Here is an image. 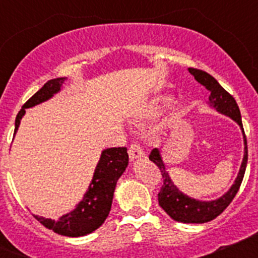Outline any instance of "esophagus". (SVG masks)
I'll return each instance as SVG.
<instances>
[{
	"instance_id": "1",
	"label": "esophagus",
	"mask_w": 258,
	"mask_h": 258,
	"mask_svg": "<svg viewBox=\"0 0 258 258\" xmlns=\"http://www.w3.org/2000/svg\"><path fill=\"white\" fill-rule=\"evenodd\" d=\"M129 157L131 160H137V159H141V157H145V151H143L142 146L138 142H133L131 146H129Z\"/></svg>"
}]
</instances>
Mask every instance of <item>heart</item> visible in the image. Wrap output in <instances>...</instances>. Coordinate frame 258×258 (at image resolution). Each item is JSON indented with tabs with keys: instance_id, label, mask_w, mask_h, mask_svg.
<instances>
[{
	"instance_id": "b5f03b06",
	"label": "heart",
	"mask_w": 258,
	"mask_h": 258,
	"mask_svg": "<svg viewBox=\"0 0 258 258\" xmlns=\"http://www.w3.org/2000/svg\"><path fill=\"white\" fill-rule=\"evenodd\" d=\"M169 99H165V98H161V99H157L156 102H155V106L154 108L155 109H161L163 107H165L166 104H169Z\"/></svg>"
}]
</instances>
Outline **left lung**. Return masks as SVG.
<instances>
[{
	"instance_id": "8db88e82",
	"label": "left lung",
	"mask_w": 258,
	"mask_h": 258,
	"mask_svg": "<svg viewBox=\"0 0 258 258\" xmlns=\"http://www.w3.org/2000/svg\"><path fill=\"white\" fill-rule=\"evenodd\" d=\"M188 71L195 77L198 83L202 84L211 93L209 102H211L212 106L217 109L218 112L230 116L232 120H235L240 125L243 136H244L245 145L244 157H243V163H241L235 183L232 184L231 188L223 197H221L217 200H213V202H200V200L191 199V198L186 197L184 194H182L178 188L175 187L172 179L169 178L168 173L165 172V165L161 160L159 150H152L151 154H150V160L156 164L157 168L160 169L161 175H163V186H161L160 191L157 194V199H159V204H160L161 208L169 214L170 218H173L174 221H178V222L204 223L218 217L230 206V203L232 202V199L235 198L236 192L240 188L248 161L247 137L244 134L243 124H241L240 111H239V107L234 97L230 93H227L213 76L207 74L206 71L198 70V68H188Z\"/></svg>"
}]
</instances>
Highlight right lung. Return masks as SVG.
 Listing matches in <instances>:
<instances>
[{"instance_id":"add662e5","label":"right lung","mask_w":258,"mask_h":258,"mask_svg":"<svg viewBox=\"0 0 258 258\" xmlns=\"http://www.w3.org/2000/svg\"><path fill=\"white\" fill-rule=\"evenodd\" d=\"M64 80V77L49 80L36 94L32 95L23 104L15 120V133L19 127L23 115L26 113V108L36 106L51 98L52 94L59 92ZM127 160L129 156H127L126 147H112L104 150L101 155V160L95 168L94 177L88 192L74 211L64 214L56 221L38 217V216H35V218L40 221L46 229L52 230L59 235L77 238L93 232L102 226V223L106 221L111 211L116 182L127 166Z\"/></svg>"}]
</instances>
